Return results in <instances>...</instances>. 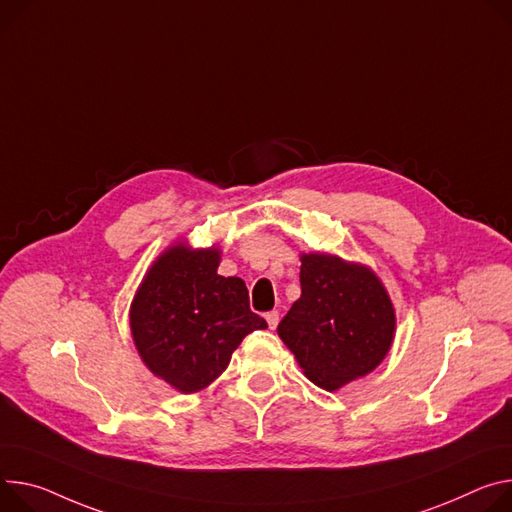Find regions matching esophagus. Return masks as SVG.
<instances>
[{"label":"esophagus","mask_w":512,"mask_h":512,"mask_svg":"<svg viewBox=\"0 0 512 512\" xmlns=\"http://www.w3.org/2000/svg\"><path fill=\"white\" fill-rule=\"evenodd\" d=\"M265 320H267V324H269V329L273 331V329L277 327V322H280V312H277V310L267 312V314H265Z\"/></svg>","instance_id":"esophagus-1"}]
</instances>
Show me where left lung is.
<instances>
[{"instance_id": "obj_1", "label": "left lung", "mask_w": 512, "mask_h": 512, "mask_svg": "<svg viewBox=\"0 0 512 512\" xmlns=\"http://www.w3.org/2000/svg\"><path fill=\"white\" fill-rule=\"evenodd\" d=\"M302 296L277 333L310 382L339 390L367 376L390 351L396 316L374 271L333 255H302Z\"/></svg>"}]
</instances>
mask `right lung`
Segmentation results:
<instances>
[{"instance_id":"obj_1","label":"right lung","mask_w":512,"mask_h":512,"mask_svg":"<svg viewBox=\"0 0 512 512\" xmlns=\"http://www.w3.org/2000/svg\"><path fill=\"white\" fill-rule=\"evenodd\" d=\"M218 263V249L175 245L149 269L130 306L138 353L183 394L214 382L241 341L267 329L249 306L245 282L218 275Z\"/></svg>"}]
</instances>
